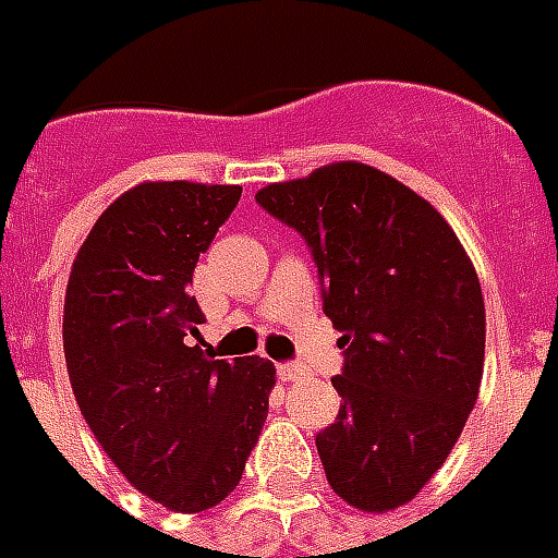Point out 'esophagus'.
<instances>
[{
	"label": "esophagus",
	"mask_w": 558,
	"mask_h": 558,
	"mask_svg": "<svg viewBox=\"0 0 558 558\" xmlns=\"http://www.w3.org/2000/svg\"><path fill=\"white\" fill-rule=\"evenodd\" d=\"M307 368H304V365L301 363H280L278 365V377L283 383H295V380H304V377H307Z\"/></svg>",
	"instance_id": "1"
}]
</instances>
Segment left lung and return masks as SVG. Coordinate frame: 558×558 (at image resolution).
<instances>
[{"mask_svg": "<svg viewBox=\"0 0 558 558\" xmlns=\"http://www.w3.org/2000/svg\"><path fill=\"white\" fill-rule=\"evenodd\" d=\"M316 260L342 333L336 421L316 436L327 483L363 512L410 504L474 410L486 356L477 271L441 213L374 166L342 160L254 195Z\"/></svg>", "mask_w": 558, "mask_h": 558, "instance_id": "1", "label": "left lung"}]
</instances>
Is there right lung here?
<instances>
[{"instance_id":"add662e5","label":"right lung","mask_w":558,"mask_h":558,"mask_svg":"<svg viewBox=\"0 0 558 558\" xmlns=\"http://www.w3.org/2000/svg\"><path fill=\"white\" fill-rule=\"evenodd\" d=\"M242 186L146 181L101 213L75 254L63 356L84 421L131 486L175 512L231 495L269 415L275 365L210 360L190 295L198 254Z\"/></svg>"}]
</instances>
